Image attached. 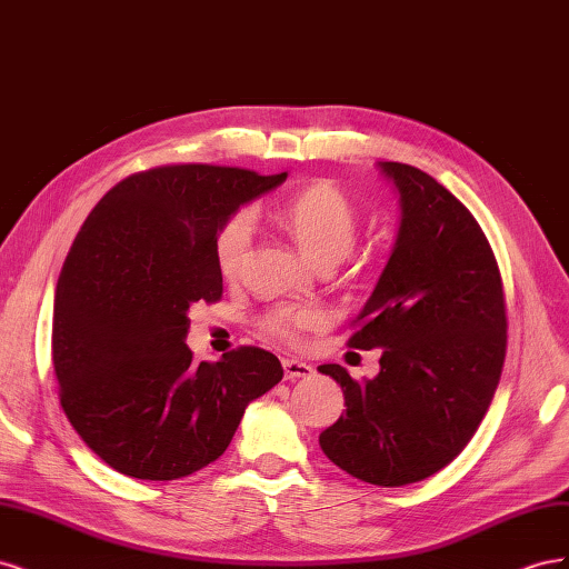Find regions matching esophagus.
<instances>
[{
  "instance_id": "obj_1",
  "label": "esophagus",
  "mask_w": 569,
  "mask_h": 569,
  "mask_svg": "<svg viewBox=\"0 0 569 569\" xmlns=\"http://www.w3.org/2000/svg\"><path fill=\"white\" fill-rule=\"evenodd\" d=\"M282 368H284L287 380H299V377H311L313 375V368L308 366L306 360H299V358H284Z\"/></svg>"
}]
</instances>
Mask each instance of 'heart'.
<instances>
[{"instance_id":"heart-1","label":"heart","mask_w":569,"mask_h":569,"mask_svg":"<svg viewBox=\"0 0 569 569\" xmlns=\"http://www.w3.org/2000/svg\"><path fill=\"white\" fill-rule=\"evenodd\" d=\"M274 220L289 232L301 251L320 268L343 261L356 247L358 211L353 201L332 182H313L274 209ZM253 244V218L237 211L222 220L216 234V261L228 280L242 272ZM261 330L287 343H299L303 335L316 332L327 322L318 306H274L261 316Z\"/></svg>"}]
</instances>
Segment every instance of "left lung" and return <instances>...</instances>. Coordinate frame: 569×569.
Instances as JSON below:
<instances>
[{"instance_id": "1", "label": "left lung", "mask_w": 569, "mask_h": 569, "mask_svg": "<svg viewBox=\"0 0 569 569\" xmlns=\"http://www.w3.org/2000/svg\"><path fill=\"white\" fill-rule=\"evenodd\" d=\"M401 194V230L351 349H382L380 375L343 389L347 410L320 435L341 470L406 487L446 468L475 437L501 380L508 316L501 270L475 216L420 168L382 161Z\"/></svg>"}]
</instances>
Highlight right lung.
I'll list each match as a JSON object with an SVG mask.
<instances>
[{
    "label": "right lung",
    "instance_id": "1",
    "mask_svg": "<svg viewBox=\"0 0 569 569\" xmlns=\"http://www.w3.org/2000/svg\"><path fill=\"white\" fill-rule=\"evenodd\" d=\"M284 178L157 166L111 187L82 222L59 274L51 360L68 422L116 472L168 481L201 470L282 380L266 349L197 363L184 337L189 306L222 297V220Z\"/></svg>",
    "mask_w": 569,
    "mask_h": 569
}]
</instances>
